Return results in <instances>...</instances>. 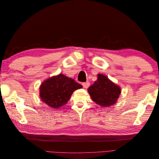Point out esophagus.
<instances>
[{"instance_id":"34e87169","label":"esophagus","mask_w":159,"mask_h":159,"mask_svg":"<svg viewBox=\"0 0 159 159\" xmlns=\"http://www.w3.org/2000/svg\"><path fill=\"white\" fill-rule=\"evenodd\" d=\"M82 85H83V87L84 88H88L89 86V83L88 82V81H87V82H85V83H83L82 84Z\"/></svg>"}]
</instances>
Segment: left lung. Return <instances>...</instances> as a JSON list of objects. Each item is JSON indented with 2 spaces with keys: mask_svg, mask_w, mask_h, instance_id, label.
<instances>
[{
  "mask_svg": "<svg viewBox=\"0 0 159 159\" xmlns=\"http://www.w3.org/2000/svg\"><path fill=\"white\" fill-rule=\"evenodd\" d=\"M98 75L97 81L88 88L91 99L102 107H107L114 105L121 93V88L107 76L100 74Z\"/></svg>",
  "mask_w": 159,
  "mask_h": 159,
  "instance_id": "obj_1",
  "label": "left lung"
}]
</instances>
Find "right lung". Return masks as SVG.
<instances>
[{"mask_svg": "<svg viewBox=\"0 0 159 159\" xmlns=\"http://www.w3.org/2000/svg\"><path fill=\"white\" fill-rule=\"evenodd\" d=\"M82 85L74 80L59 74L45 80L40 88V96L43 102L53 109H57L68 103L71 95Z\"/></svg>", "mask_w": 159, "mask_h": 159, "instance_id": "right-lung-1", "label": "right lung"}]
</instances>
